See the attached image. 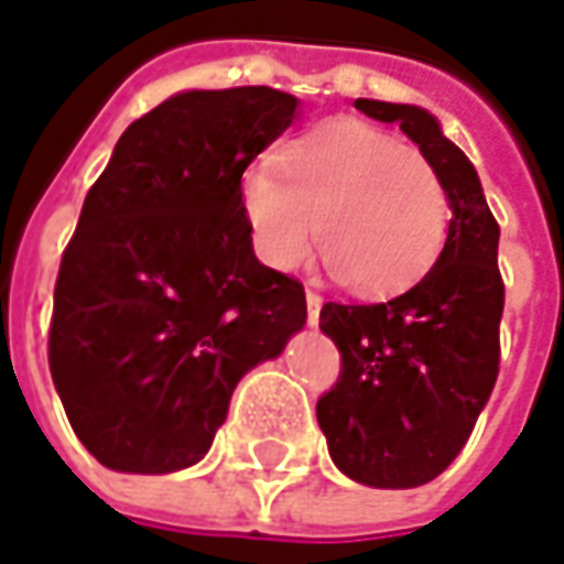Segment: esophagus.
Wrapping results in <instances>:
<instances>
[{"label":"esophagus","mask_w":564,"mask_h":564,"mask_svg":"<svg viewBox=\"0 0 564 564\" xmlns=\"http://www.w3.org/2000/svg\"><path fill=\"white\" fill-rule=\"evenodd\" d=\"M319 307H323V297H319L316 291L307 289V323L310 326H316V323H319Z\"/></svg>","instance_id":"34e87169"}]
</instances>
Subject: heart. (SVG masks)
Masks as SVG:
<instances>
[{
	"label": "heart",
	"instance_id": "heart-1",
	"mask_svg": "<svg viewBox=\"0 0 564 564\" xmlns=\"http://www.w3.org/2000/svg\"><path fill=\"white\" fill-rule=\"evenodd\" d=\"M238 183L257 254L275 270L301 267L316 245L362 294L410 289L447 241L449 202L419 149L360 120H328L297 135Z\"/></svg>",
	"mask_w": 564,
	"mask_h": 564
}]
</instances>
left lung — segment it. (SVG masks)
<instances>
[{
    "label": "left lung",
    "instance_id": "obj_1",
    "mask_svg": "<svg viewBox=\"0 0 564 564\" xmlns=\"http://www.w3.org/2000/svg\"><path fill=\"white\" fill-rule=\"evenodd\" d=\"M354 105L400 123L437 170L453 217L444 251L413 289L384 304H323L319 328L338 347L341 372L316 400V419L347 478L419 487L459 456L497 384L500 226L471 161L429 111L372 98Z\"/></svg>",
    "mask_w": 564,
    "mask_h": 564
}]
</instances>
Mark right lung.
I'll return each mask as SVG.
<instances>
[{
    "mask_svg": "<svg viewBox=\"0 0 564 564\" xmlns=\"http://www.w3.org/2000/svg\"><path fill=\"white\" fill-rule=\"evenodd\" d=\"M270 86L192 89L132 120L62 254L48 369L101 466H195L238 379L307 323L304 285L251 248L238 183L291 127Z\"/></svg>",
    "mask_w": 564,
    "mask_h": 564,
    "instance_id": "add662e5",
    "label": "right lung"
}]
</instances>
